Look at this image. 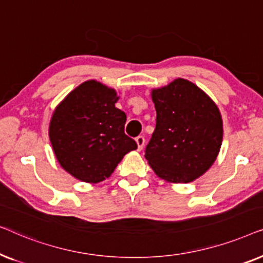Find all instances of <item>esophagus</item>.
I'll list each match as a JSON object with an SVG mask.
<instances>
[{
	"mask_svg": "<svg viewBox=\"0 0 263 263\" xmlns=\"http://www.w3.org/2000/svg\"><path fill=\"white\" fill-rule=\"evenodd\" d=\"M135 141H136V145H138V151H141L143 148V145H145V138L140 135L135 139Z\"/></svg>",
	"mask_w": 263,
	"mask_h": 263,
	"instance_id": "esophagus-1",
	"label": "esophagus"
}]
</instances>
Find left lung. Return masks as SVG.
I'll use <instances>...</instances> for the list:
<instances>
[{
	"mask_svg": "<svg viewBox=\"0 0 263 263\" xmlns=\"http://www.w3.org/2000/svg\"><path fill=\"white\" fill-rule=\"evenodd\" d=\"M156 130L145 158L158 177L170 183L195 181L217 159L222 118L217 104L192 81L178 78L151 92Z\"/></svg>",
	"mask_w": 263,
	"mask_h": 263,
	"instance_id": "8db88e82",
	"label": "left lung"
}]
</instances>
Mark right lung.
<instances>
[{
	"instance_id": "1",
	"label": "right lung",
	"mask_w": 263,
	"mask_h": 263,
	"mask_svg": "<svg viewBox=\"0 0 263 263\" xmlns=\"http://www.w3.org/2000/svg\"><path fill=\"white\" fill-rule=\"evenodd\" d=\"M116 89L97 80L82 82L53 110L49 138L61 166L86 183L110 177L136 142L124 134L127 116L115 104Z\"/></svg>"
}]
</instances>
